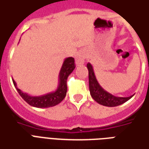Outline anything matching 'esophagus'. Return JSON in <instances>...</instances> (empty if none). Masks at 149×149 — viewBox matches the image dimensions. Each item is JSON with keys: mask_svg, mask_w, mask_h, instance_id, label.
I'll list each match as a JSON object with an SVG mask.
<instances>
[{"mask_svg": "<svg viewBox=\"0 0 149 149\" xmlns=\"http://www.w3.org/2000/svg\"><path fill=\"white\" fill-rule=\"evenodd\" d=\"M85 56L84 53L80 52L78 53L77 55L76 56V64L77 65H80V64H83L85 63Z\"/></svg>", "mask_w": 149, "mask_h": 149, "instance_id": "1", "label": "esophagus"}]
</instances>
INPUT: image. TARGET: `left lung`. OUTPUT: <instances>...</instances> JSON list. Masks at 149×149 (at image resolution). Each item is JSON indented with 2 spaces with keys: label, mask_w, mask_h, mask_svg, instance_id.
<instances>
[{
  "label": "left lung",
  "mask_w": 149,
  "mask_h": 149,
  "mask_svg": "<svg viewBox=\"0 0 149 149\" xmlns=\"http://www.w3.org/2000/svg\"><path fill=\"white\" fill-rule=\"evenodd\" d=\"M87 68L89 70V92H90L91 97L97 103L105 106V107H117V106H119V105H122L123 103L126 102L129 99H131L134 95L133 94L132 96L127 97L114 96L113 94L106 91L99 85L98 81H97L95 74H94L92 64L90 63L87 64Z\"/></svg>",
  "instance_id": "obj_1"
}]
</instances>
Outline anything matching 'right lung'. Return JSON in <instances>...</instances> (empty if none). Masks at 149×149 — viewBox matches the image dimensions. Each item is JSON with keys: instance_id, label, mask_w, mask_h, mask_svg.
Listing matches in <instances>:
<instances>
[{"instance_id": "obj_1", "label": "right lung", "mask_w": 149, "mask_h": 149, "mask_svg": "<svg viewBox=\"0 0 149 149\" xmlns=\"http://www.w3.org/2000/svg\"><path fill=\"white\" fill-rule=\"evenodd\" d=\"M75 68L74 58L68 57L64 60L59 73V84L57 89L53 92L46 93L40 96H31L26 93L22 92L17 88L15 81L13 79V85L20 96L29 105L38 108H47L56 106L61 102L67 93V79Z\"/></svg>"}]
</instances>
